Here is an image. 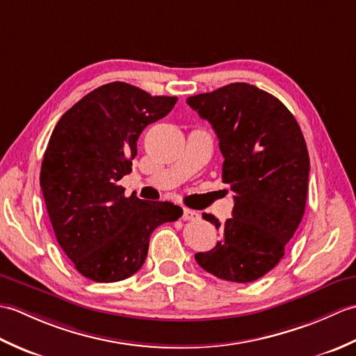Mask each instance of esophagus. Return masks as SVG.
Here are the masks:
<instances>
[{"mask_svg": "<svg viewBox=\"0 0 356 356\" xmlns=\"http://www.w3.org/2000/svg\"><path fill=\"white\" fill-rule=\"evenodd\" d=\"M182 218L184 220H197L199 218V213L197 211H193V209H188V208H185L184 209V216H182Z\"/></svg>", "mask_w": 356, "mask_h": 356, "instance_id": "1", "label": "esophagus"}]
</instances>
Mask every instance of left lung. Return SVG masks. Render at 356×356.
Listing matches in <instances>:
<instances>
[{"mask_svg": "<svg viewBox=\"0 0 356 356\" xmlns=\"http://www.w3.org/2000/svg\"><path fill=\"white\" fill-rule=\"evenodd\" d=\"M188 105L213 125L223 154L222 179L234 193L232 217L222 240L195 261L226 282L251 283L283 259L303 218L309 153L300 125L275 96L246 82L195 95Z\"/></svg>", "mask_w": 356, "mask_h": 356, "instance_id": "left-lung-1", "label": "left lung"}]
</instances>
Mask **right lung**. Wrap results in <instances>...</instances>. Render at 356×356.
I'll return each mask as SVG.
<instances>
[{"label":"right lung","instance_id":"obj_1","mask_svg":"<svg viewBox=\"0 0 356 356\" xmlns=\"http://www.w3.org/2000/svg\"><path fill=\"white\" fill-rule=\"evenodd\" d=\"M176 102L110 82L65 111L50 136L41 165L45 207L59 246L93 282L131 277L147 259L153 231L184 214L170 202L125 197L119 185L131 172L140 133Z\"/></svg>","mask_w":356,"mask_h":356}]
</instances>
